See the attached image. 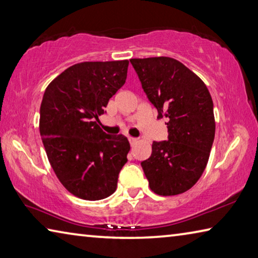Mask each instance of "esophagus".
Wrapping results in <instances>:
<instances>
[{
	"mask_svg": "<svg viewBox=\"0 0 258 258\" xmlns=\"http://www.w3.org/2000/svg\"><path fill=\"white\" fill-rule=\"evenodd\" d=\"M128 141H130V145H131V146H134L135 143L138 142V139H135V138L130 137V138H128Z\"/></svg>",
	"mask_w": 258,
	"mask_h": 258,
	"instance_id": "esophagus-1",
	"label": "esophagus"
}]
</instances>
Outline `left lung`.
<instances>
[{"instance_id":"8db88e82","label":"left lung","mask_w":258,"mask_h":258,"mask_svg":"<svg viewBox=\"0 0 258 258\" xmlns=\"http://www.w3.org/2000/svg\"><path fill=\"white\" fill-rule=\"evenodd\" d=\"M142 89L167 118L168 140L152 143L141 166L151 191L175 196L194 186L209 159L215 137L213 100L205 83L169 56L131 59Z\"/></svg>"}]
</instances>
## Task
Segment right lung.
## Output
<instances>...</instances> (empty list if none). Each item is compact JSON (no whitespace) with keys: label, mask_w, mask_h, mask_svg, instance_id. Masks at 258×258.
I'll return each mask as SVG.
<instances>
[{"label":"right lung","mask_w":258,"mask_h":258,"mask_svg":"<svg viewBox=\"0 0 258 258\" xmlns=\"http://www.w3.org/2000/svg\"><path fill=\"white\" fill-rule=\"evenodd\" d=\"M128 60L76 63L43 95L40 133L47 159L61 184L81 199L112 195L127 161V138L108 135L95 121L125 84Z\"/></svg>","instance_id":"1"}]
</instances>
